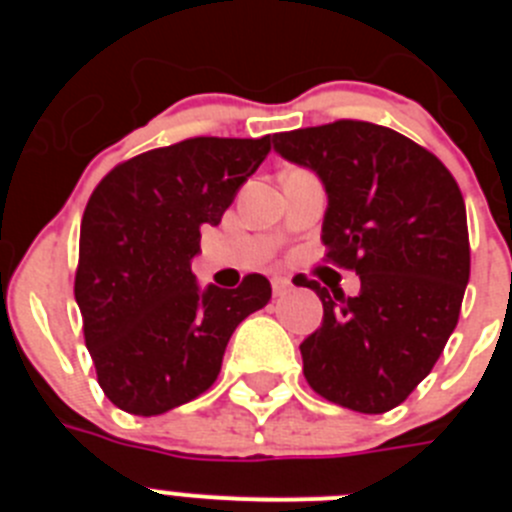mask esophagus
Listing matches in <instances>:
<instances>
[{
  "mask_svg": "<svg viewBox=\"0 0 512 512\" xmlns=\"http://www.w3.org/2000/svg\"><path fill=\"white\" fill-rule=\"evenodd\" d=\"M271 289H274V295L277 297H284V295H289V292H292V282H289L287 277H274L271 279Z\"/></svg>",
  "mask_w": 512,
  "mask_h": 512,
  "instance_id": "34e87169",
  "label": "esophagus"
}]
</instances>
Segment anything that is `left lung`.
I'll return each instance as SVG.
<instances>
[{"label":"left lung","mask_w":512,"mask_h":512,"mask_svg":"<svg viewBox=\"0 0 512 512\" xmlns=\"http://www.w3.org/2000/svg\"><path fill=\"white\" fill-rule=\"evenodd\" d=\"M274 148L323 179L325 261L356 271L361 292L328 295L323 325L300 343L312 390L356 413L408 400L459 323L469 282L464 197L428 148L364 120L274 135Z\"/></svg>","instance_id":"8db88e82"}]
</instances>
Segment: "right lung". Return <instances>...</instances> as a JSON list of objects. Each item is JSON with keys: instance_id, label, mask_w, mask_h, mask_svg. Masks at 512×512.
<instances>
[{"instance_id": "add662e5", "label": "right lung", "mask_w": 512, "mask_h": 512, "mask_svg": "<svg viewBox=\"0 0 512 512\" xmlns=\"http://www.w3.org/2000/svg\"><path fill=\"white\" fill-rule=\"evenodd\" d=\"M269 151V135H200L128 158L94 187L74 295L99 387L125 413L161 415L210 390L233 330L271 300L264 274L205 292L192 274L202 230Z\"/></svg>"}]
</instances>
